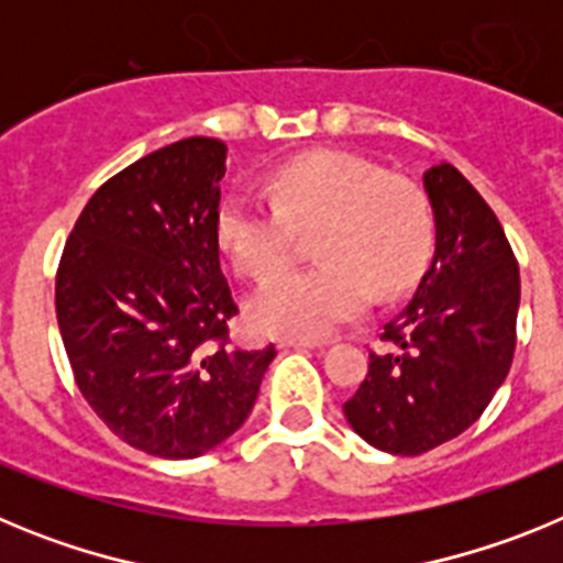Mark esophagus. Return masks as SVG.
Listing matches in <instances>:
<instances>
[{
    "label": "esophagus",
    "mask_w": 563,
    "mask_h": 563,
    "mask_svg": "<svg viewBox=\"0 0 563 563\" xmlns=\"http://www.w3.org/2000/svg\"><path fill=\"white\" fill-rule=\"evenodd\" d=\"M278 346H282V350H316V346H321V341H307V338H278Z\"/></svg>",
    "instance_id": "esophagus-1"
}]
</instances>
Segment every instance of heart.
<instances>
[{
	"mask_svg": "<svg viewBox=\"0 0 563 563\" xmlns=\"http://www.w3.org/2000/svg\"><path fill=\"white\" fill-rule=\"evenodd\" d=\"M271 206L231 194L217 208V242L236 273L265 278L285 267L298 233H316L307 271L258 287L247 318L258 332L330 335L369 310L372 290L389 298L422 273L434 242L429 197L417 183L346 152H310L278 166Z\"/></svg>",
	"mask_w": 563,
	"mask_h": 563,
	"instance_id": "b5f03b06",
	"label": "heart"
}]
</instances>
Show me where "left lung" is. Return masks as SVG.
<instances>
[{
    "instance_id": "left-lung-1",
    "label": "left lung",
    "mask_w": 563,
    "mask_h": 563,
    "mask_svg": "<svg viewBox=\"0 0 563 563\" xmlns=\"http://www.w3.org/2000/svg\"><path fill=\"white\" fill-rule=\"evenodd\" d=\"M422 186L437 245L411 301L383 327L361 389L343 415L386 454L417 456L479 420L516 350L519 265L496 213L451 163Z\"/></svg>"
}]
</instances>
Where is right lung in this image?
Wrapping results in <instances>:
<instances>
[{
  "label": "right lung",
  "instance_id": "1",
  "mask_svg": "<svg viewBox=\"0 0 563 563\" xmlns=\"http://www.w3.org/2000/svg\"><path fill=\"white\" fill-rule=\"evenodd\" d=\"M228 146L186 137L103 183L56 273V318L84 400L132 449L194 460L247 420L276 350H233L213 231Z\"/></svg>",
  "mask_w": 563,
  "mask_h": 563
}]
</instances>
